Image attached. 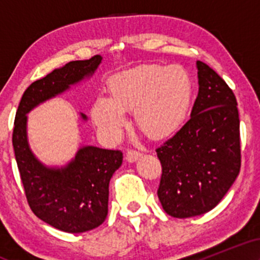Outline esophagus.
<instances>
[{
  "label": "esophagus",
  "mask_w": 260,
  "mask_h": 260,
  "mask_svg": "<svg viewBox=\"0 0 260 260\" xmlns=\"http://www.w3.org/2000/svg\"><path fill=\"white\" fill-rule=\"evenodd\" d=\"M140 157H142V154H140L139 151H136V150H129L126 154V160L128 161V162H134V161L140 159Z\"/></svg>",
  "instance_id": "esophagus-1"
}]
</instances>
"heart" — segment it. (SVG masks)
<instances>
[{"instance_id":"b5f03b06","label":"heart","mask_w":260,"mask_h":260,"mask_svg":"<svg viewBox=\"0 0 260 260\" xmlns=\"http://www.w3.org/2000/svg\"><path fill=\"white\" fill-rule=\"evenodd\" d=\"M110 88L111 95H98L90 110L91 120L106 142L121 138L126 109L136 107L137 123L153 138L171 136L186 121L192 82L181 66L147 64L123 71L112 77Z\"/></svg>"}]
</instances>
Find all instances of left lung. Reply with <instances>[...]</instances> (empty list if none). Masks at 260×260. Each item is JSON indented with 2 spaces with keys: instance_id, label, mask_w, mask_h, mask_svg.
<instances>
[{
  "instance_id": "left-lung-1",
  "label": "left lung",
  "mask_w": 260,
  "mask_h": 260,
  "mask_svg": "<svg viewBox=\"0 0 260 260\" xmlns=\"http://www.w3.org/2000/svg\"><path fill=\"white\" fill-rule=\"evenodd\" d=\"M198 96L190 118L156 149L162 175L157 197L169 215L208 213L234 184L241 168L237 101L225 80L197 61Z\"/></svg>"
}]
</instances>
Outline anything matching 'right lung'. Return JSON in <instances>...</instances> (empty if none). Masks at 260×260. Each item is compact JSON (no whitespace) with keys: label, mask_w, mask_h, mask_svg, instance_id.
Listing matches in <instances>:
<instances>
[{"label":"right lung","mask_w":260,"mask_h":260,"mask_svg":"<svg viewBox=\"0 0 260 260\" xmlns=\"http://www.w3.org/2000/svg\"><path fill=\"white\" fill-rule=\"evenodd\" d=\"M103 61L100 55L68 62L31 83L18 106L13 148L25 196L32 213L52 228L70 234L90 231L105 221L109 183L122 165L120 150L82 145L64 166H47L31 151L28 142V113L32 109L90 78ZM83 121L88 120L80 113Z\"/></svg>","instance_id":"obj_1"}]
</instances>
